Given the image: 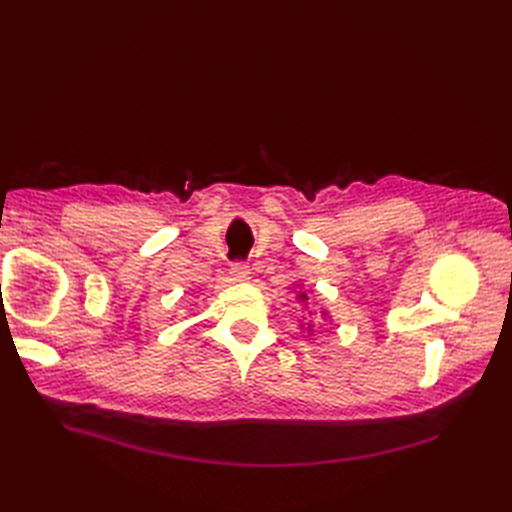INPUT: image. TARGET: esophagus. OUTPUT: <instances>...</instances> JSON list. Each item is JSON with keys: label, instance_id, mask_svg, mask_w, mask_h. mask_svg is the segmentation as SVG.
Returning <instances> with one entry per match:
<instances>
[{"label": "esophagus", "instance_id": "obj_1", "mask_svg": "<svg viewBox=\"0 0 512 512\" xmlns=\"http://www.w3.org/2000/svg\"><path fill=\"white\" fill-rule=\"evenodd\" d=\"M230 273L237 282H247V280H250V275H252V269H250V265H247V262H235V265L230 267Z\"/></svg>", "mask_w": 512, "mask_h": 512}]
</instances>
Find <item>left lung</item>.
<instances>
[{"instance_id":"8db88e82","label":"left lung","mask_w":512,"mask_h":512,"mask_svg":"<svg viewBox=\"0 0 512 512\" xmlns=\"http://www.w3.org/2000/svg\"><path fill=\"white\" fill-rule=\"evenodd\" d=\"M297 299H299L301 303H307V299H309V297H307V292H305V290H299ZM309 314H314V312H309ZM318 318L327 320V318H329V314H327V312H320V314H318ZM312 327H314V324H312V322H307V327H305V329H307V333H312ZM301 329H303V324H301Z\"/></svg>"}]
</instances>
